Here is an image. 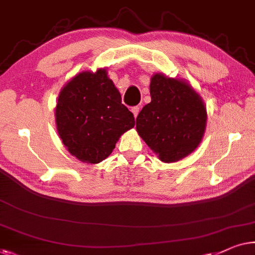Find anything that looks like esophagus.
<instances>
[{
    "label": "esophagus",
    "mask_w": 255,
    "mask_h": 255,
    "mask_svg": "<svg viewBox=\"0 0 255 255\" xmlns=\"http://www.w3.org/2000/svg\"><path fill=\"white\" fill-rule=\"evenodd\" d=\"M139 110H140V107H139V106L132 107V108H131V112H132V114H133V116H134V117L138 116V114H139Z\"/></svg>",
    "instance_id": "obj_1"
}]
</instances>
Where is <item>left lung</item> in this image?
<instances>
[{"mask_svg": "<svg viewBox=\"0 0 255 255\" xmlns=\"http://www.w3.org/2000/svg\"><path fill=\"white\" fill-rule=\"evenodd\" d=\"M150 101L136 117V131L163 162L193 152L206 128L207 113L189 84L156 73L150 79Z\"/></svg>", "mask_w": 255, "mask_h": 255, "instance_id": "left-lung-1", "label": "left lung"}]
</instances>
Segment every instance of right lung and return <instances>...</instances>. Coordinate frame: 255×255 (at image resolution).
<instances>
[{
  "mask_svg": "<svg viewBox=\"0 0 255 255\" xmlns=\"http://www.w3.org/2000/svg\"><path fill=\"white\" fill-rule=\"evenodd\" d=\"M57 131L73 156L99 163L112 154L134 117L105 69L82 72L62 88L56 106Z\"/></svg>",
  "mask_w": 255,
  "mask_h": 255,
  "instance_id": "right-lung-1",
  "label": "right lung"
}]
</instances>
